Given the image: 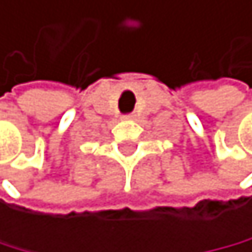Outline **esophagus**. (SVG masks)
Listing matches in <instances>:
<instances>
[{
	"label": "esophagus",
	"instance_id": "1",
	"mask_svg": "<svg viewBox=\"0 0 252 252\" xmlns=\"http://www.w3.org/2000/svg\"><path fill=\"white\" fill-rule=\"evenodd\" d=\"M135 116H133V114H128V116H125L124 119H133Z\"/></svg>",
	"mask_w": 252,
	"mask_h": 252
}]
</instances>
